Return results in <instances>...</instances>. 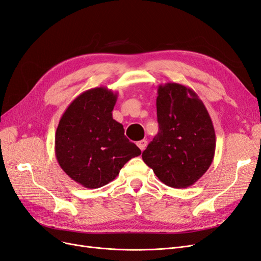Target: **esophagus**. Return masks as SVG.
<instances>
[{
	"label": "esophagus",
	"mask_w": 261,
	"mask_h": 261,
	"mask_svg": "<svg viewBox=\"0 0 261 261\" xmlns=\"http://www.w3.org/2000/svg\"><path fill=\"white\" fill-rule=\"evenodd\" d=\"M138 146H139V148L142 150H144L145 148H146V146H147V141L146 140H141V141H139L138 142Z\"/></svg>",
	"instance_id": "34e87169"
}]
</instances>
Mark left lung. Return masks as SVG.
Returning <instances> with one entry per match:
<instances>
[{"instance_id": "1", "label": "left lung", "mask_w": 261, "mask_h": 261, "mask_svg": "<svg viewBox=\"0 0 261 261\" xmlns=\"http://www.w3.org/2000/svg\"><path fill=\"white\" fill-rule=\"evenodd\" d=\"M159 132L143 152L144 163L166 186L186 189L204 175L216 150V134L203 100L180 83L157 90Z\"/></svg>"}]
</instances>
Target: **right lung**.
<instances>
[{
	"label": "right lung",
	"instance_id": "1",
	"mask_svg": "<svg viewBox=\"0 0 261 261\" xmlns=\"http://www.w3.org/2000/svg\"><path fill=\"white\" fill-rule=\"evenodd\" d=\"M117 93L105 87L75 97L63 114L55 133V155L65 173L87 189L113 181L124 164L141 155L113 119Z\"/></svg>",
	"mask_w": 261,
	"mask_h": 261
}]
</instances>
